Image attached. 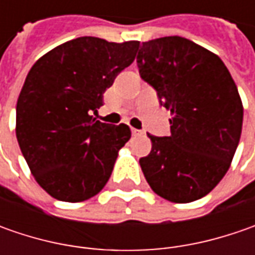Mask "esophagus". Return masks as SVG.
<instances>
[{"mask_svg": "<svg viewBox=\"0 0 255 255\" xmlns=\"http://www.w3.org/2000/svg\"><path fill=\"white\" fill-rule=\"evenodd\" d=\"M132 134L133 136H136V134H142V132H140V130H137V129H133L132 128Z\"/></svg>", "mask_w": 255, "mask_h": 255, "instance_id": "34e87169", "label": "esophagus"}]
</instances>
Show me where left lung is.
Instances as JSON below:
<instances>
[{"label": "left lung", "mask_w": 255, "mask_h": 255, "mask_svg": "<svg viewBox=\"0 0 255 255\" xmlns=\"http://www.w3.org/2000/svg\"><path fill=\"white\" fill-rule=\"evenodd\" d=\"M137 66L171 115L170 136L147 133L152 150L139 160L143 174L166 200H199L224 177L240 142L237 86L217 55L181 36L143 42Z\"/></svg>", "instance_id": "left-lung-1"}]
</instances>
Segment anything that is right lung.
I'll return each instance as SVG.
<instances>
[{
	"label": "right lung",
	"instance_id": "obj_1",
	"mask_svg": "<svg viewBox=\"0 0 255 255\" xmlns=\"http://www.w3.org/2000/svg\"><path fill=\"white\" fill-rule=\"evenodd\" d=\"M139 41L81 36L41 56L16 102V139L36 183L49 196L78 203L105 187L129 126L96 121L103 93L134 61Z\"/></svg>",
	"mask_w": 255,
	"mask_h": 255
}]
</instances>
